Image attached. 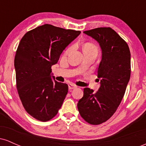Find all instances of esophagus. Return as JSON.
Here are the masks:
<instances>
[{"instance_id": "1", "label": "esophagus", "mask_w": 146, "mask_h": 146, "mask_svg": "<svg viewBox=\"0 0 146 146\" xmlns=\"http://www.w3.org/2000/svg\"><path fill=\"white\" fill-rule=\"evenodd\" d=\"M76 86L74 84H68V89L69 90H71V89H75V88H76Z\"/></svg>"}]
</instances>
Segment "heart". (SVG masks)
Wrapping results in <instances>:
<instances>
[{"instance_id": "obj_1", "label": "heart", "mask_w": 146, "mask_h": 146, "mask_svg": "<svg viewBox=\"0 0 146 146\" xmlns=\"http://www.w3.org/2000/svg\"><path fill=\"white\" fill-rule=\"evenodd\" d=\"M73 47V46H70L68 47L66 51H64V56H67L70 54V53L72 51ZM83 51L84 53V54L86 53H95L98 54V48L97 47V46L95 44H93L92 42H86L84 44L83 46Z\"/></svg>"}]
</instances>
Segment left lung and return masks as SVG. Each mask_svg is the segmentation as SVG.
<instances>
[{
	"instance_id": "left-lung-1",
	"label": "left lung",
	"mask_w": 146,
	"mask_h": 146,
	"mask_svg": "<svg viewBox=\"0 0 146 146\" xmlns=\"http://www.w3.org/2000/svg\"><path fill=\"white\" fill-rule=\"evenodd\" d=\"M95 39L102 49L98 70L100 87L97 92L84 88L78 108L88 123L99 125L113 116L125 94L130 78V52L128 44L110 27L84 31Z\"/></svg>"
}]
</instances>
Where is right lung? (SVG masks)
I'll return each mask as SVG.
<instances>
[{
	"instance_id": "right-lung-1",
	"label": "right lung",
	"mask_w": 146,
	"mask_h": 146,
	"mask_svg": "<svg viewBox=\"0 0 146 146\" xmlns=\"http://www.w3.org/2000/svg\"><path fill=\"white\" fill-rule=\"evenodd\" d=\"M80 33L45 24L22 38L14 59L16 87L25 110L36 119L47 121L61 108L68 87L55 80L51 66Z\"/></svg>"
}]
</instances>
